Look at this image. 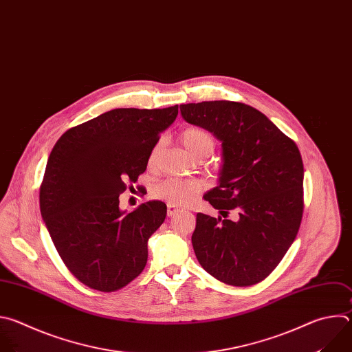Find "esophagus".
Wrapping results in <instances>:
<instances>
[{
    "instance_id": "1",
    "label": "esophagus",
    "mask_w": 352,
    "mask_h": 352,
    "mask_svg": "<svg viewBox=\"0 0 352 352\" xmlns=\"http://www.w3.org/2000/svg\"><path fill=\"white\" fill-rule=\"evenodd\" d=\"M179 212V208H176L175 205H168V217H173L175 214Z\"/></svg>"
}]
</instances>
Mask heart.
Wrapping results in <instances>:
<instances>
[{
	"label": "heart",
	"instance_id": "1",
	"mask_svg": "<svg viewBox=\"0 0 352 352\" xmlns=\"http://www.w3.org/2000/svg\"><path fill=\"white\" fill-rule=\"evenodd\" d=\"M182 143L187 153L192 158L208 154L210 155L215 148V140L208 130L197 126L187 127L182 133ZM160 146H155L150 155V165H154ZM204 190V184L199 180L187 179H165L153 187V197L162 199L175 206H186L191 204L197 195Z\"/></svg>",
	"mask_w": 352,
	"mask_h": 352
}]
</instances>
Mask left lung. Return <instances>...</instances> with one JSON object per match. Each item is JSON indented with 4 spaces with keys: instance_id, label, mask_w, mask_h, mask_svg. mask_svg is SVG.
<instances>
[{
    "instance_id": "obj_1",
    "label": "left lung",
    "mask_w": 352,
    "mask_h": 352,
    "mask_svg": "<svg viewBox=\"0 0 352 352\" xmlns=\"http://www.w3.org/2000/svg\"><path fill=\"white\" fill-rule=\"evenodd\" d=\"M184 120L222 142L219 184L204 199L228 218L197 214L191 237L199 265L222 283L245 287L266 278L296 240L304 212L298 147L262 112L234 101L183 104Z\"/></svg>"
}]
</instances>
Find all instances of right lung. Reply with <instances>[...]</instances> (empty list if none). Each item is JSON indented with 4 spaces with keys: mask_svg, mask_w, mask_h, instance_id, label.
I'll return each mask as SVG.
<instances>
[{
    "mask_svg": "<svg viewBox=\"0 0 352 352\" xmlns=\"http://www.w3.org/2000/svg\"><path fill=\"white\" fill-rule=\"evenodd\" d=\"M177 112V105L112 109L69 129L54 146L40 210L60 259L85 286L112 293L146 267L147 243L164 223L166 205L148 201L126 214L119 194L146 172Z\"/></svg>",
    "mask_w": 352,
    "mask_h": 352,
    "instance_id": "1",
    "label": "right lung"
}]
</instances>
